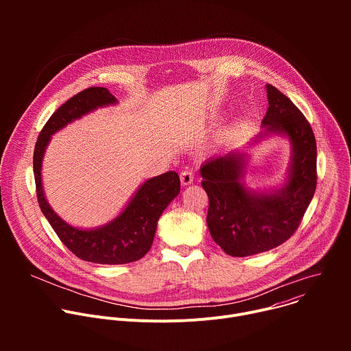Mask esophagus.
Segmentation results:
<instances>
[{
  "label": "esophagus",
  "instance_id": "esophagus-1",
  "mask_svg": "<svg viewBox=\"0 0 351 351\" xmlns=\"http://www.w3.org/2000/svg\"><path fill=\"white\" fill-rule=\"evenodd\" d=\"M193 180H194V173H193L191 169H184V171L180 172V182H182V184L187 186V184L193 183Z\"/></svg>",
  "mask_w": 351,
  "mask_h": 351
}]
</instances>
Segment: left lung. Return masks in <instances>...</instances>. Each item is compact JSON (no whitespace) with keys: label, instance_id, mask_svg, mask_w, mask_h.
Instances as JSON below:
<instances>
[{"label":"left lung","instance_id":"left-lung-1","mask_svg":"<svg viewBox=\"0 0 351 351\" xmlns=\"http://www.w3.org/2000/svg\"><path fill=\"white\" fill-rule=\"evenodd\" d=\"M267 133H285L293 144L289 182L272 194L250 193L239 182L243 157L228 154L199 169L210 207L207 225L214 241L232 257L268 252L285 243L302 222L317 187V141L310 122L275 86H267Z\"/></svg>","mask_w":351,"mask_h":351}]
</instances>
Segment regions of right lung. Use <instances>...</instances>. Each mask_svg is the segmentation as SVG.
Instances as JSON below:
<instances>
[{
  "instance_id": "add662e5",
  "label": "right lung",
  "mask_w": 351,
  "mask_h": 351,
  "mask_svg": "<svg viewBox=\"0 0 351 351\" xmlns=\"http://www.w3.org/2000/svg\"><path fill=\"white\" fill-rule=\"evenodd\" d=\"M117 103L106 87H88L62 104L41 129L33 154V169L38 206L60 240L80 260L95 264H128L143 258L153 244L157 222L180 191L176 172H167L143 183L125 211L108 225L82 230L65 223L48 206L41 186V160L49 137L82 115Z\"/></svg>"
}]
</instances>
